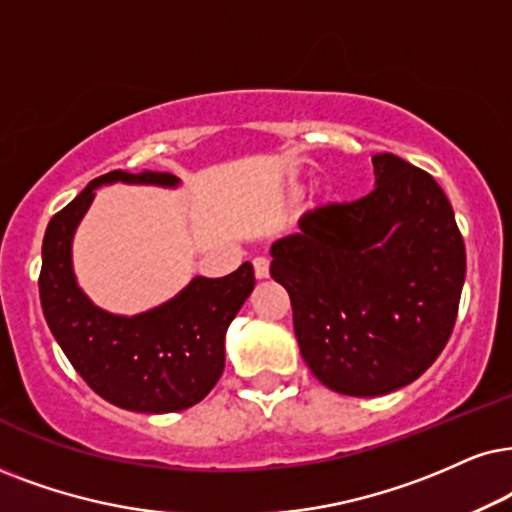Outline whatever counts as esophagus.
I'll return each instance as SVG.
<instances>
[{"label": "esophagus", "instance_id": "esophagus-1", "mask_svg": "<svg viewBox=\"0 0 512 512\" xmlns=\"http://www.w3.org/2000/svg\"><path fill=\"white\" fill-rule=\"evenodd\" d=\"M252 267H255V276L257 278H267L269 276V260L267 257H255V260H252Z\"/></svg>", "mask_w": 512, "mask_h": 512}]
</instances>
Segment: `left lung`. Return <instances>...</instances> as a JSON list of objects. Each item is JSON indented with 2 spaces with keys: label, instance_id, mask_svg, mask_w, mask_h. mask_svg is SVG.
<instances>
[{
  "label": "left lung",
  "instance_id": "left-lung-1",
  "mask_svg": "<svg viewBox=\"0 0 512 512\" xmlns=\"http://www.w3.org/2000/svg\"><path fill=\"white\" fill-rule=\"evenodd\" d=\"M375 189L304 212L271 245L302 359L333 392L380 397L413 383L454 331L465 243L442 186L392 153L373 155Z\"/></svg>",
  "mask_w": 512,
  "mask_h": 512
}]
</instances>
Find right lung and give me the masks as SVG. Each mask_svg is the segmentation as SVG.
I'll return each mask as SVG.
<instances>
[{"label":"right lung","mask_w":512,"mask_h":512,"mask_svg":"<svg viewBox=\"0 0 512 512\" xmlns=\"http://www.w3.org/2000/svg\"><path fill=\"white\" fill-rule=\"evenodd\" d=\"M177 186L170 172L101 174L51 217L42 243V312L63 354L82 380L127 411L172 413L198 404L224 371V335L255 288L243 262L222 278L196 276L177 297L151 312L115 316L82 293L73 274V234L101 184Z\"/></svg>","instance_id":"1"}]
</instances>
